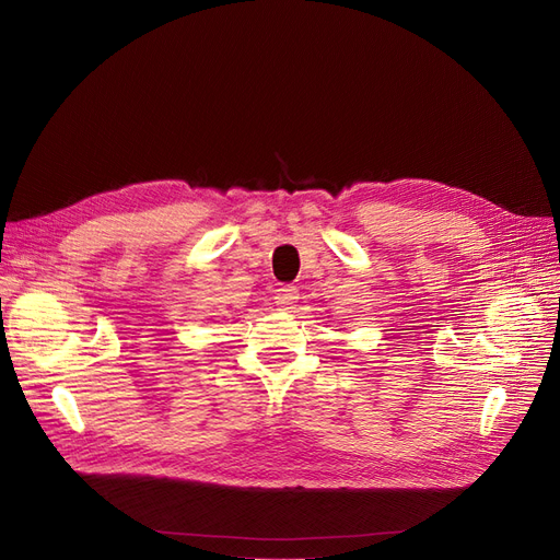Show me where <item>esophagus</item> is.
Masks as SVG:
<instances>
[{
	"instance_id": "obj_1",
	"label": "esophagus",
	"mask_w": 560,
	"mask_h": 560,
	"mask_svg": "<svg viewBox=\"0 0 560 560\" xmlns=\"http://www.w3.org/2000/svg\"><path fill=\"white\" fill-rule=\"evenodd\" d=\"M275 300L281 311H290V308H295V304L300 300V290L295 285H281L275 292Z\"/></svg>"
}]
</instances>
